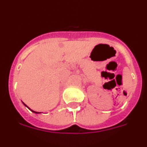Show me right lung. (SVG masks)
Returning <instances> with one entry per match:
<instances>
[{
	"mask_svg": "<svg viewBox=\"0 0 147 147\" xmlns=\"http://www.w3.org/2000/svg\"><path fill=\"white\" fill-rule=\"evenodd\" d=\"M23 105H25L26 107H27V105H26V104H24V103H23ZM28 107V109H29V110H31V111H32V112L34 113H39V112H36V111H34V110H31V109H30V108H29V107Z\"/></svg>",
	"mask_w": 147,
	"mask_h": 147,
	"instance_id": "right-lung-1",
	"label": "right lung"
}]
</instances>
